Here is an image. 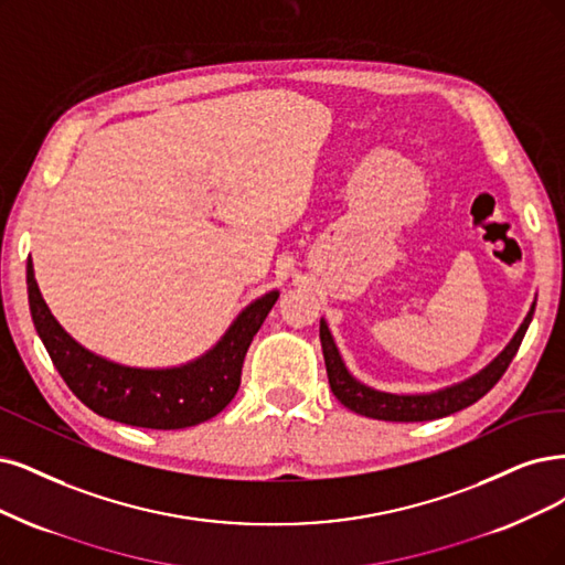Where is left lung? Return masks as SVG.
Segmentation results:
<instances>
[{
  "instance_id": "obj_1",
  "label": "left lung",
  "mask_w": 565,
  "mask_h": 565,
  "mask_svg": "<svg viewBox=\"0 0 565 565\" xmlns=\"http://www.w3.org/2000/svg\"><path fill=\"white\" fill-rule=\"evenodd\" d=\"M533 311H535V302L531 305L529 315L524 319V323L519 326V330L514 332V338L508 342V347L498 353V356L484 365L479 372H475L472 377L456 382L451 386L437 388L430 393H388V391H380L372 388L367 384H363L361 380L353 377L349 372L342 353L335 344V338L326 323V319H321V347H323V359H326V370H328V382L335 398L349 407L351 412L370 416V419H380V422H433L440 419V416H449L458 409H466L472 403H477L482 395H487L495 382L503 377L508 365L512 363L514 353L519 351L521 340H524L526 330L533 321Z\"/></svg>"
}]
</instances>
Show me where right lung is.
<instances>
[{"instance_id": "obj_1", "label": "right lung", "mask_w": 565, "mask_h": 565, "mask_svg": "<svg viewBox=\"0 0 565 565\" xmlns=\"http://www.w3.org/2000/svg\"><path fill=\"white\" fill-rule=\"evenodd\" d=\"M28 298L41 342L83 405L111 422L177 430L209 422L235 398L248 344L275 307L279 290L246 305L212 349L174 367L122 365L76 342L41 296L32 258H28Z\"/></svg>"}]
</instances>
